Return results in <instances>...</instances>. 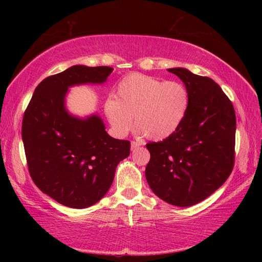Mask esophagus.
<instances>
[{"label": "esophagus", "instance_id": "obj_1", "mask_svg": "<svg viewBox=\"0 0 262 262\" xmlns=\"http://www.w3.org/2000/svg\"><path fill=\"white\" fill-rule=\"evenodd\" d=\"M139 147H141V143H140V142H137V141H133L132 143H130V149H132V150H135V149H137Z\"/></svg>", "mask_w": 262, "mask_h": 262}]
</instances>
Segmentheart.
Returning a JSON list of instances; mask_svg holds the SVG:
<instances>
[{
  "instance_id": "1",
  "label": "heart",
  "mask_w": 262,
  "mask_h": 262,
  "mask_svg": "<svg viewBox=\"0 0 262 262\" xmlns=\"http://www.w3.org/2000/svg\"><path fill=\"white\" fill-rule=\"evenodd\" d=\"M189 107V94L183 83L130 74L115 89L114 98L105 104L113 129L125 135L135 127L150 140H164L178 129Z\"/></svg>"
}]
</instances>
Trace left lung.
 Instances as JSON below:
<instances>
[{
	"label": "left lung",
	"instance_id": "1",
	"mask_svg": "<svg viewBox=\"0 0 262 262\" xmlns=\"http://www.w3.org/2000/svg\"><path fill=\"white\" fill-rule=\"evenodd\" d=\"M189 94L185 120L173 134L147 144L145 178L159 199L177 207L201 202L231 173L236 114L221 86L186 68H170Z\"/></svg>",
	"mask_w": 262,
	"mask_h": 262
}]
</instances>
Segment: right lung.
<instances>
[{
  "label": "right lung",
  "mask_w": 262,
  "mask_h": 262,
  "mask_svg": "<svg viewBox=\"0 0 262 262\" xmlns=\"http://www.w3.org/2000/svg\"><path fill=\"white\" fill-rule=\"evenodd\" d=\"M113 68L76 64L35 88L21 125L26 161L38 188L66 207L83 209L98 202L113 183L130 143L105 130L94 113L79 118L67 110L69 88L104 84Z\"/></svg>",
  "instance_id": "right-lung-1"
}]
</instances>
